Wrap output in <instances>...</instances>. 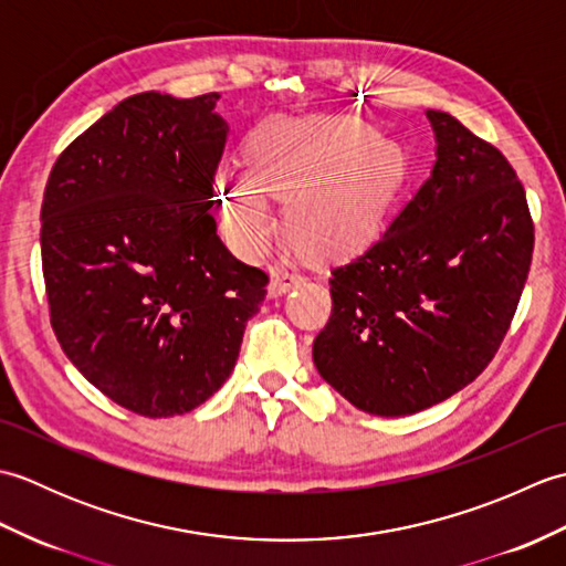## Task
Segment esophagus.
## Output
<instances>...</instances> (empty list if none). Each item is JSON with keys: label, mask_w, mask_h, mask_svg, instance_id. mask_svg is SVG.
<instances>
[{"label": "esophagus", "mask_w": 566, "mask_h": 566, "mask_svg": "<svg viewBox=\"0 0 566 566\" xmlns=\"http://www.w3.org/2000/svg\"><path fill=\"white\" fill-rule=\"evenodd\" d=\"M304 282V276L294 272V270H286V268H274L270 272V284H268V294L270 296H282L294 286H298Z\"/></svg>", "instance_id": "1"}]
</instances>
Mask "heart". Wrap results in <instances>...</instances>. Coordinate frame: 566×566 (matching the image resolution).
I'll list each match as a JSON object with an SVG mask.
<instances>
[{
	"instance_id": "b5f03b06",
	"label": "heart",
	"mask_w": 566,
	"mask_h": 566,
	"mask_svg": "<svg viewBox=\"0 0 566 566\" xmlns=\"http://www.w3.org/2000/svg\"><path fill=\"white\" fill-rule=\"evenodd\" d=\"M406 177L403 150L355 116H274L252 130L245 165L219 175L221 219L245 252L280 228L273 199H290V223L316 252H345L375 238Z\"/></svg>"
}]
</instances>
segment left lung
I'll return each mask as SVG.
<instances>
[{
  "label": "left lung",
  "mask_w": 566,
  "mask_h": 566,
  "mask_svg": "<svg viewBox=\"0 0 566 566\" xmlns=\"http://www.w3.org/2000/svg\"><path fill=\"white\" fill-rule=\"evenodd\" d=\"M436 165L363 255L331 276L318 375L371 416H411L474 381L506 335L533 260V219L509 160L428 109Z\"/></svg>",
  "instance_id": "1"
}]
</instances>
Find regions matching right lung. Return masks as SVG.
<instances>
[{
    "label": "right lung",
    "mask_w": 566,
    "mask_h": 566,
    "mask_svg": "<svg viewBox=\"0 0 566 566\" xmlns=\"http://www.w3.org/2000/svg\"><path fill=\"white\" fill-rule=\"evenodd\" d=\"M219 94L118 102L55 160L41 258L55 338L80 375L138 416L197 408L231 377L268 274L216 235Z\"/></svg>",
    "instance_id": "right-lung-1"
}]
</instances>
